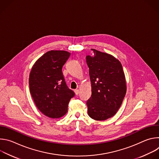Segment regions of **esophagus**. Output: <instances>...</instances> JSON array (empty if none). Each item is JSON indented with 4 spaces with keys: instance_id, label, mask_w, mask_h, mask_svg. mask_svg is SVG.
I'll return each mask as SVG.
<instances>
[{
    "instance_id": "obj_1",
    "label": "esophagus",
    "mask_w": 159,
    "mask_h": 159,
    "mask_svg": "<svg viewBox=\"0 0 159 159\" xmlns=\"http://www.w3.org/2000/svg\"><path fill=\"white\" fill-rule=\"evenodd\" d=\"M74 92H75L76 95H78L79 94V89H75V90H74Z\"/></svg>"
}]
</instances>
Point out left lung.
<instances>
[{"label":"left lung","instance_id":"1","mask_svg":"<svg viewBox=\"0 0 159 159\" xmlns=\"http://www.w3.org/2000/svg\"><path fill=\"white\" fill-rule=\"evenodd\" d=\"M86 57L91 82V97L87 101L89 116L104 121L115 115L126 93L125 74L120 61L106 53L93 49Z\"/></svg>","mask_w":159,"mask_h":159}]
</instances>
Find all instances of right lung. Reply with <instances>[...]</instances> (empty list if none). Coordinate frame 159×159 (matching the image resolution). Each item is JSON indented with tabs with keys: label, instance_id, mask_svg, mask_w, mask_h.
<instances>
[{
	"label": "right lung",
	"instance_id": "right-lung-1",
	"mask_svg": "<svg viewBox=\"0 0 159 159\" xmlns=\"http://www.w3.org/2000/svg\"><path fill=\"white\" fill-rule=\"evenodd\" d=\"M70 55L66 51H49L34 63L30 74V90L34 103L43 115L51 118L64 116L75 96L62 73V67Z\"/></svg>",
	"mask_w": 159,
	"mask_h": 159
}]
</instances>
